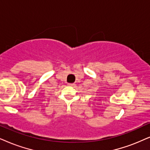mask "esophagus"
<instances>
[{
	"instance_id": "obj_1",
	"label": "esophagus",
	"mask_w": 150,
	"mask_h": 150,
	"mask_svg": "<svg viewBox=\"0 0 150 150\" xmlns=\"http://www.w3.org/2000/svg\"><path fill=\"white\" fill-rule=\"evenodd\" d=\"M68 85H69V86H75V84H74V83H69V84H68Z\"/></svg>"
}]
</instances>
